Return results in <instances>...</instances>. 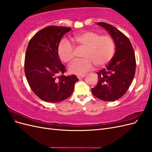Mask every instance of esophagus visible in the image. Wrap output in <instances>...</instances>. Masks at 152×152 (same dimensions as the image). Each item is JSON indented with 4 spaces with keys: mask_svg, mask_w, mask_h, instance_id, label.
<instances>
[{
    "mask_svg": "<svg viewBox=\"0 0 152 152\" xmlns=\"http://www.w3.org/2000/svg\"><path fill=\"white\" fill-rule=\"evenodd\" d=\"M86 77V75H78L77 76V78L79 79H82V78H84V77Z\"/></svg>",
    "mask_w": 152,
    "mask_h": 152,
    "instance_id": "esophagus-1",
    "label": "esophagus"
}]
</instances>
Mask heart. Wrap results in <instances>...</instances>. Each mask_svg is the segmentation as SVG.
<instances>
[{"label": "heart", "instance_id": "b5f03b06", "mask_svg": "<svg viewBox=\"0 0 152 152\" xmlns=\"http://www.w3.org/2000/svg\"><path fill=\"white\" fill-rule=\"evenodd\" d=\"M73 42L78 47L84 49L82 58L84 59L73 61L69 67V72L73 74L82 75L93 68L94 64L102 67L113 57L115 44L111 36L101 35L98 32L86 31L75 35ZM58 54L61 61L71 62L75 54L73 45L66 40H62L59 44Z\"/></svg>", "mask_w": 152, "mask_h": 152}]
</instances>
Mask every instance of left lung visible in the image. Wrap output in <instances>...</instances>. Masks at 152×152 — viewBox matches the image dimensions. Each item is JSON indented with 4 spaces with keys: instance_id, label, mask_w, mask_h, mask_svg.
<instances>
[{
    "instance_id": "8db88e82",
    "label": "left lung",
    "mask_w": 152,
    "mask_h": 152,
    "mask_svg": "<svg viewBox=\"0 0 152 152\" xmlns=\"http://www.w3.org/2000/svg\"><path fill=\"white\" fill-rule=\"evenodd\" d=\"M97 24L112 36L115 44V53L106 67L97 72L98 84L91 91L96 98L105 102H113L124 96L134 79V51L130 40L115 27L104 22Z\"/></svg>"
}]
</instances>
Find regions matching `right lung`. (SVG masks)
<instances>
[{"mask_svg": "<svg viewBox=\"0 0 152 152\" xmlns=\"http://www.w3.org/2000/svg\"><path fill=\"white\" fill-rule=\"evenodd\" d=\"M71 30L49 26L36 33L28 43L25 58V73L31 89L43 101L58 103L71 96L79 80L75 75L65 76V66L58 54L63 36ZM58 74H61L58 76Z\"/></svg>", "mask_w": 152, "mask_h": 152, "instance_id": "add662e5", "label": "right lung"}]
</instances>
